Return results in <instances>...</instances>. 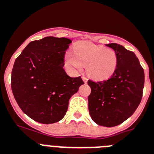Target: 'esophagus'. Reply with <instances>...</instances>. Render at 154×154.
<instances>
[{
  "label": "esophagus",
  "mask_w": 154,
  "mask_h": 154,
  "mask_svg": "<svg viewBox=\"0 0 154 154\" xmlns=\"http://www.w3.org/2000/svg\"><path fill=\"white\" fill-rule=\"evenodd\" d=\"M82 80H83V81H84L85 83H87V82H88V79H87L86 77H85V76H82Z\"/></svg>",
  "instance_id": "esophagus-1"
}]
</instances>
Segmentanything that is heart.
I'll return each instance as SVG.
<instances>
[{
	"label": "heart",
	"mask_w": 154,
	"mask_h": 154,
	"mask_svg": "<svg viewBox=\"0 0 154 154\" xmlns=\"http://www.w3.org/2000/svg\"><path fill=\"white\" fill-rule=\"evenodd\" d=\"M66 60L71 67L81 71L86 66L88 75L96 80L106 79L112 75L118 67L116 52L110 48L98 46L89 41L75 45L74 52L66 53Z\"/></svg>",
	"instance_id": "1"
}]
</instances>
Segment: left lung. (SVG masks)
<instances>
[{
  "instance_id": "1",
  "label": "left lung",
  "mask_w": 154,
  "mask_h": 154,
  "mask_svg": "<svg viewBox=\"0 0 154 154\" xmlns=\"http://www.w3.org/2000/svg\"><path fill=\"white\" fill-rule=\"evenodd\" d=\"M107 46L116 52L118 67L105 81L88 80L91 94L88 110L91 119L100 126L115 127L131 116L140 105L144 85V72L136 55L118 43Z\"/></svg>"
}]
</instances>
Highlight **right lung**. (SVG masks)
I'll return each instance as SVG.
<instances>
[{"instance_id":"obj_1","label":"right lung","mask_w":154,"mask_h":154,"mask_svg":"<svg viewBox=\"0 0 154 154\" xmlns=\"http://www.w3.org/2000/svg\"><path fill=\"white\" fill-rule=\"evenodd\" d=\"M72 40L46 36L32 41L14 62L11 89L23 112L36 122L49 125L66 115L69 101L84 84L63 69L66 49Z\"/></svg>"}]
</instances>
